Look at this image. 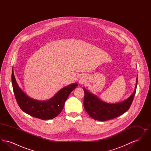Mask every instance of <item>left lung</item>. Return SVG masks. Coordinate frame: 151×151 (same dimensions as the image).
<instances>
[{"instance_id": "obj_1", "label": "left lung", "mask_w": 151, "mask_h": 151, "mask_svg": "<svg viewBox=\"0 0 151 151\" xmlns=\"http://www.w3.org/2000/svg\"><path fill=\"white\" fill-rule=\"evenodd\" d=\"M137 83V78L135 90L128 99L115 104H109L101 100L84 88V107L86 111L93 119L101 121H108L122 115L129 109L132 102L136 93Z\"/></svg>"}]
</instances>
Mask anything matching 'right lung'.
<instances>
[{"label": "right lung", "instance_id": "1", "mask_svg": "<svg viewBox=\"0 0 151 151\" xmlns=\"http://www.w3.org/2000/svg\"><path fill=\"white\" fill-rule=\"evenodd\" d=\"M12 84L16 100L22 110L29 115L42 120L51 119L59 115L64 108L68 96L78 86L76 83L70 84L62 88L50 99L40 101L29 97L22 91L16 81L13 68Z\"/></svg>", "mask_w": 151, "mask_h": 151}]
</instances>
